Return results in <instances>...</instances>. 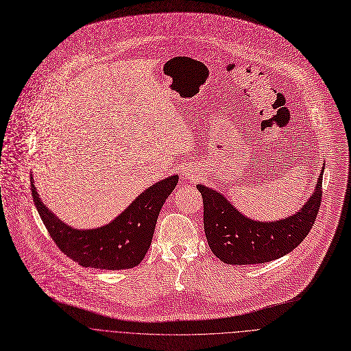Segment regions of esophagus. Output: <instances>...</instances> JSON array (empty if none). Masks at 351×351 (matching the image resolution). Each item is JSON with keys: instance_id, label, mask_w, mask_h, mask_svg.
Masks as SVG:
<instances>
[{"instance_id": "obj_1", "label": "esophagus", "mask_w": 351, "mask_h": 351, "mask_svg": "<svg viewBox=\"0 0 351 351\" xmlns=\"http://www.w3.org/2000/svg\"><path fill=\"white\" fill-rule=\"evenodd\" d=\"M197 170L195 169V167H186L185 170H184V177L185 178H189V180H195V178H197Z\"/></svg>"}]
</instances>
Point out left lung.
<instances>
[{"label":"left lung","instance_id":"1","mask_svg":"<svg viewBox=\"0 0 351 351\" xmlns=\"http://www.w3.org/2000/svg\"><path fill=\"white\" fill-rule=\"evenodd\" d=\"M300 210L285 219L258 221L246 217L219 191L197 184L203 197L207 243L226 264L245 265L276 260L298 247L311 231L322 199V176Z\"/></svg>","mask_w":351,"mask_h":351}]
</instances>
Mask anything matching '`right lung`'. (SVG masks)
Wrapping results in <instances>:
<instances>
[{"label":"right lung","mask_w":351,"mask_h":351,"mask_svg":"<svg viewBox=\"0 0 351 351\" xmlns=\"http://www.w3.org/2000/svg\"><path fill=\"white\" fill-rule=\"evenodd\" d=\"M32 196L37 212L56 246L82 267L99 269H127L145 257L160 208L178 182V174L147 188L110 223L79 230L62 221L44 204L32 177Z\"/></svg>","instance_id":"add662e5"}]
</instances>
